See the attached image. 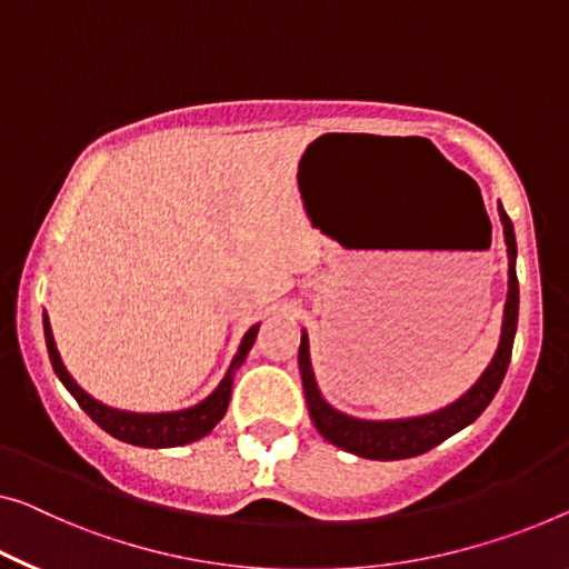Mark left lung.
Instances as JSON below:
<instances>
[{
  "instance_id": "left-lung-1",
  "label": "left lung",
  "mask_w": 569,
  "mask_h": 569,
  "mask_svg": "<svg viewBox=\"0 0 569 569\" xmlns=\"http://www.w3.org/2000/svg\"><path fill=\"white\" fill-rule=\"evenodd\" d=\"M498 214H501L503 237L508 248V296L503 307V327H501V342L490 360L486 372L478 378L468 393L457 398L455 403L445 406L435 413H423V417L413 419H393V421H368L355 419L347 413L337 411L329 406L319 393L317 380H313L311 360H309V337L301 332V347H299V370L303 380V396H307V406L311 413L313 427L327 442L337 445L345 452H352L358 457H368V460H406V457H417L429 452L431 447L442 445L447 437L457 435V431L468 427L488 403L493 401L498 388L503 383V376L511 362L516 325H519V278H516V234L513 224L498 203Z\"/></svg>"
}]
</instances>
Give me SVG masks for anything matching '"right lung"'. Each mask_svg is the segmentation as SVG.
I'll list each match as a JSON object with an SVG mask.
<instances>
[{
  "label": "right lung",
  "mask_w": 569,
  "mask_h": 569,
  "mask_svg": "<svg viewBox=\"0 0 569 569\" xmlns=\"http://www.w3.org/2000/svg\"><path fill=\"white\" fill-rule=\"evenodd\" d=\"M42 329H46V345H48V355H50V362H53L56 376L61 378V383L68 388V393L79 401L81 409L87 411L89 417L107 431V435L120 439V442L158 449V447H181V445L197 442V439L207 437L209 431L222 421L232 396V376L234 370L242 366L244 358H248L250 347L256 345L260 325L250 327L248 335L242 337L240 350H237L230 370H227L222 383L214 388V393L203 398L201 403L191 406V409L166 411V413H132V411H120V409H112V406L99 403L97 398H91L71 376H68L61 355H58L53 332H50L48 313H42Z\"/></svg>",
  "instance_id": "1"
}]
</instances>
